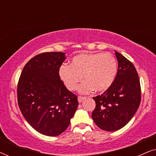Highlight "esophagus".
Masks as SVG:
<instances>
[{
	"instance_id": "1",
	"label": "esophagus",
	"mask_w": 156,
	"mask_h": 156,
	"mask_svg": "<svg viewBox=\"0 0 156 156\" xmlns=\"http://www.w3.org/2000/svg\"><path fill=\"white\" fill-rule=\"evenodd\" d=\"M85 99H86V97H81V96H80V97H78V101H79V103H81V102H82L83 100Z\"/></svg>"
}]
</instances>
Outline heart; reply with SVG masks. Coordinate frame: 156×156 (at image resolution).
I'll use <instances>...</instances> for the list:
<instances>
[{"label": "heart", "instance_id": "1", "mask_svg": "<svg viewBox=\"0 0 156 156\" xmlns=\"http://www.w3.org/2000/svg\"><path fill=\"white\" fill-rule=\"evenodd\" d=\"M118 63L114 55L109 53H81L74 56L69 65L59 69V76L70 91L76 90L79 83L85 82L80 87L82 94L106 91L112 86L116 77Z\"/></svg>", "mask_w": 156, "mask_h": 156}]
</instances>
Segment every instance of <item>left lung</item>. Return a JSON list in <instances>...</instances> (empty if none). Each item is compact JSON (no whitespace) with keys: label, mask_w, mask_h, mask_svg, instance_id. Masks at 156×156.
<instances>
[{"label":"left lung","mask_w":156,"mask_h":156,"mask_svg":"<svg viewBox=\"0 0 156 156\" xmlns=\"http://www.w3.org/2000/svg\"><path fill=\"white\" fill-rule=\"evenodd\" d=\"M118 60L116 77L109 88L93 97L96 107L92 119L100 129L114 131L129 122L137 112L141 99L140 80L133 63L115 52Z\"/></svg>","instance_id":"left-lung-1"}]
</instances>
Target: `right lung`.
Wrapping results in <instances>:
<instances>
[{
    "label": "right lung",
    "instance_id": "right-lung-1",
    "mask_svg": "<svg viewBox=\"0 0 156 156\" xmlns=\"http://www.w3.org/2000/svg\"><path fill=\"white\" fill-rule=\"evenodd\" d=\"M65 53L43 52L25 65L18 84V103L29 124L39 133L56 136L70 123L79 105L59 76Z\"/></svg>",
    "mask_w": 156,
    "mask_h": 156
}]
</instances>
